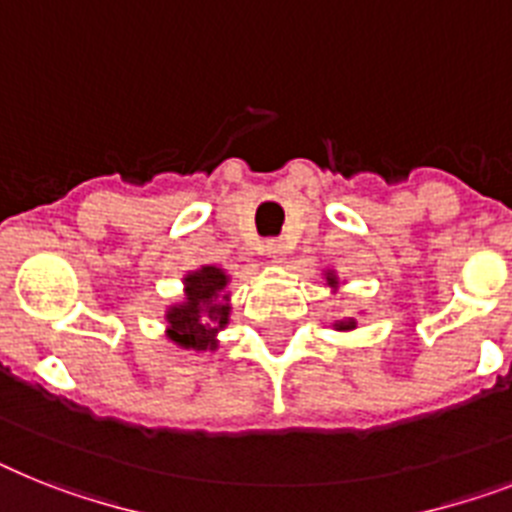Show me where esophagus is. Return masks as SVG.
<instances>
[{
    "label": "esophagus",
    "mask_w": 512,
    "mask_h": 512,
    "mask_svg": "<svg viewBox=\"0 0 512 512\" xmlns=\"http://www.w3.org/2000/svg\"><path fill=\"white\" fill-rule=\"evenodd\" d=\"M264 251L272 261H285V246H282L280 240H266Z\"/></svg>",
    "instance_id": "esophagus-1"
}]
</instances>
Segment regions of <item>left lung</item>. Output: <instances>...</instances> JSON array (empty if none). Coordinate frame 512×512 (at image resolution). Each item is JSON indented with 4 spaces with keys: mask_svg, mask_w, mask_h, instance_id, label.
I'll return each instance as SVG.
<instances>
[{
    "mask_svg": "<svg viewBox=\"0 0 512 512\" xmlns=\"http://www.w3.org/2000/svg\"><path fill=\"white\" fill-rule=\"evenodd\" d=\"M324 277H327V285L332 287V290H337V287H340V280H337V274L332 272V269H327V274H324ZM332 327L337 329V332H350V329H356V319H342V322H335L332 324Z\"/></svg>",
    "mask_w": 512,
    "mask_h": 512,
    "instance_id": "8db88e82",
    "label": "left lung"
}]
</instances>
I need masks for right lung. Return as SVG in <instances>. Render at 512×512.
I'll use <instances>...</instances> for the list:
<instances>
[{
    "instance_id": "obj_1",
    "label": "right lung",
    "mask_w": 512,
    "mask_h": 512,
    "mask_svg": "<svg viewBox=\"0 0 512 512\" xmlns=\"http://www.w3.org/2000/svg\"><path fill=\"white\" fill-rule=\"evenodd\" d=\"M230 274L201 266L183 277L185 298L167 308V337L185 350H217V335L230 324Z\"/></svg>"
}]
</instances>
